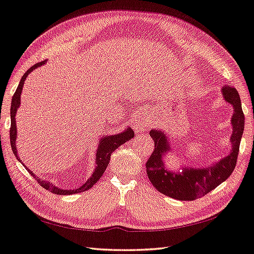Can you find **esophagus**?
I'll return each instance as SVG.
<instances>
[{"label": "esophagus", "instance_id": "esophagus-1", "mask_svg": "<svg viewBox=\"0 0 254 254\" xmlns=\"http://www.w3.org/2000/svg\"><path fill=\"white\" fill-rule=\"evenodd\" d=\"M134 124H135V126H134L135 131H137V132L145 131L146 127L150 126V119H148L146 116H138Z\"/></svg>", "mask_w": 254, "mask_h": 254}]
</instances>
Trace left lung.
I'll list each match as a JSON object with an SVG mask.
<instances>
[{
    "instance_id": "left-lung-1",
    "label": "left lung",
    "mask_w": 254,
    "mask_h": 254,
    "mask_svg": "<svg viewBox=\"0 0 254 254\" xmlns=\"http://www.w3.org/2000/svg\"><path fill=\"white\" fill-rule=\"evenodd\" d=\"M221 93L225 101L233 107L231 150L229 155L212 165L202 168L184 167L182 172L167 170L163 161V157L172 150L167 134L161 130H151L150 135L155 144V148L146 162V173L152 185L164 195L178 200L197 199L219 186L235 170L245 128V114L236 88L225 84Z\"/></svg>"
}]
</instances>
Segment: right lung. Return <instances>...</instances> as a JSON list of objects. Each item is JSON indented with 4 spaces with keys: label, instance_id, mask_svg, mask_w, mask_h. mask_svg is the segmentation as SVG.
<instances>
[{
    "label": "right lung",
    "instance_id": "1",
    "mask_svg": "<svg viewBox=\"0 0 254 254\" xmlns=\"http://www.w3.org/2000/svg\"><path fill=\"white\" fill-rule=\"evenodd\" d=\"M46 64V61H43L41 63H37L36 64H34L31 68L28 69V70L23 74V77L21 79V81L18 83V87L16 89V91H15L14 96L12 98V106H11V128H9V140H11V146H12V151L14 153L15 157L17 158V160L22 162L21 158L18 157V154H17V148H16V137H17V130H16V120H15V116H16V112L19 108V104H21V94H22V90H23V87H24V82L26 80V78L28 76V73H31L34 69L38 68L39 66H42V64ZM134 136V132L131 127H127L126 130L121 133H118V134H114V135H104L103 137H101V140L99 141L98 144V148H97V155H96V164L97 166L94 168V171L92 173V175L88 178V181L82 184V185L77 188V190H62V188H59L57 186H55L54 184H52L51 182H47V181H43L42 178H38L37 176H35V174L31 171L28 170L26 167V170L31 173V175H33V177H35V180L36 182L41 185L42 187H44L45 190H49L53 193H56V195H72V193H78V192H81V191H86L88 190H90V188L96 184L99 180H100L101 176L103 175L104 171H106V168L108 167V164L110 162V157H111V154L117 150V148L122 145L127 141H130L131 138Z\"/></svg>",
    "mask_w": 254,
    "mask_h": 254
}]
</instances>
